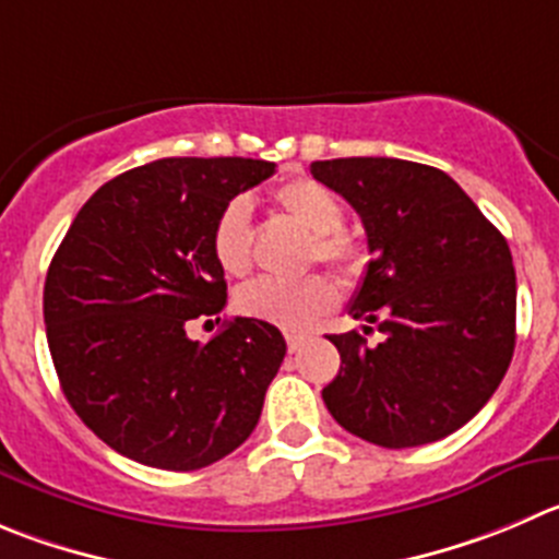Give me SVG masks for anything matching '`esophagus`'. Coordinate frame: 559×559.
<instances>
[{"mask_svg":"<svg viewBox=\"0 0 559 559\" xmlns=\"http://www.w3.org/2000/svg\"><path fill=\"white\" fill-rule=\"evenodd\" d=\"M285 340H288V350H290V354H296V350H301V345L307 343V334L288 332V334H285Z\"/></svg>","mask_w":559,"mask_h":559,"instance_id":"esophagus-1","label":"esophagus"}]
</instances>
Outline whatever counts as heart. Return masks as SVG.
Segmentation results:
<instances>
[{"mask_svg": "<svg viewBox=\"0 0 559 559\" xmlns=\"http://www.w3.org/2000/svg\"><path fill=\"white\" fill-rule=\"evenodd\" d=\"M271 200L290 222L310 233L307 260L337 265L348 271L362 263V243L343 230V205L326 186L310 178L285 180ZM211 249L219 269L230 276H243L252 269V230L249 203L236 197L219 211L211 233ZM238 310L258 321L274 323L288 332L310 329L337 301L332 280L323 274H305L296 280H258L238 294Z\"/></svg>", "mask_w": 559, "mask_h": 559, "instance_id": "1", "label": "heart"}]
</instances>
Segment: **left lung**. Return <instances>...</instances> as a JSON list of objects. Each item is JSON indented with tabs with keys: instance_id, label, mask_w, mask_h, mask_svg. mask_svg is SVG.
Here are the masks:
<instances>
[{
	"instance_id": "left-lung-1",
	"label": "left lung",
	"mask_w": 559,
	"mask_h": 559,
	"mask_svg": "<svg viewBox=\"0 0 559 559\" xmlns=\"http://www.w3.org/2000/svg\"><path fill=\"white\" fill-rule=\"evenodd\" d=\"M368 233L365 280L348 312L384 334H329L340 373L323 386L348 433L401 450L439 442L497 392L515 345L508 241L442 169L403 158L312 162Z\"/></svg>"
}]
</instances>
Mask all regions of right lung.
<instances>
[{
	"mask_svg": "<svg viewBox=\"0 0 559 559\" xmlns=\"http://www.w3.org/2000/svg\"><path fill=\"white\" fill-rule=\"evenodd\" d=\"M274 169L238 156L158 158L100 186L68 227L46 274V337L73 412L126 459L203 469L258 425L283 332L233 318L197 343L186 323L225 307L216 216Z\"/></svg>",
	"mask_w": 559,
	"mask_h": 559,
	"instance_id": "1",
	"label": "right lung"
}]
</instances>
